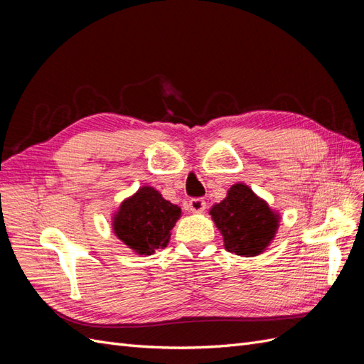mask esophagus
<instances>
[{
  "mask_svg": "<svg viewBox=\"0 0 364 364\" xmlns=\"http://www.w3.org/2000/svg\"><path fill=\"white\" fill-rule=\"evenodd\" d=\"M206 208V202L202 199V197H196V199L190 200V209L193 213H203Z\"/></svg>",
  "mask_w": 364,
  "mask_h": 364,
  "instance_id": "1",
  "label": "esophagus"
}]
</instances>
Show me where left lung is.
<instances>
[{"mask_svg": "<svg viewBox=\"0 0 364 364\" xmlns=\"http://www.w3.org/2000/svg\"><path fill=\"white\" fill-rule=\"evenodd\" d=\"M209 215L223 235L225 249L240 257H257L269 247L279 228V214L247 185L235 183Z\"/></svg>", "mask_w": 364, "mask_h": 364, "instance_id": "obj_1", "label": "left lung"}]
</instances>
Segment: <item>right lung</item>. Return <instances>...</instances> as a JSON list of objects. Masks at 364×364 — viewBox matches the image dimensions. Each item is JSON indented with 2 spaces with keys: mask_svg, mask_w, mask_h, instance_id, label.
Returning a JSON list of instances; mask_svg holds the SVG:
<instances>
[{
  "mask_svg": "<svg viewBox=\"0 0 364 364\" xmlns=\"http://www.w3.org/2000/svg\"><path fill=\"white\" fill-rule=\"evenodd\" d=\"M181 217V208L165 200L151 186H141L114 214V234L138 255H151L167 247L170 230Z\"/></svg>",
  "mask_w": 364,
  "mask_h": 364,
  "instance_id": "obj_1",
  "label": "right lung"
}]
</instances>
